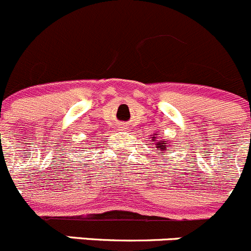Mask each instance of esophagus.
Masks as SVG:
<instances>
[{
    "label": "esophagus",
    "mask_w": 251,
    "mask_h": 251,
    "mask_svg": "<svg viewBox=\"0 0 251 251\" xmlns=\"http://www.w3.org/2000/svg\"><path fill=\"white\" fill-rule=\"evenodd\" d=\"M118 128H121V129H126V127H124V126H121V127H118Z\"/></svg>",
    "instance_id": "34e87169"
}]
</instances>
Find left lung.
<instances>
[{"mask_svg": "<svg viewBox=\"0 0 251 251\" xmlns=\"http://www.w3.org/2000/svg\"><path fill=\"white\" fill-rule=\"evenodd\" d=\"M156 135L157 134L151 135V142L154 143L155 148H156V149H155V150H157V151H160V152H163V154H161V155H164V152L170 151V150H169L170 145L168 144V142H166V140H160V139L157 140Z\"/></svg>", "mask_w": 251, "mask_h": 251, "instance_id": "8db88e82", "label": "left lung"}]
</instances>
